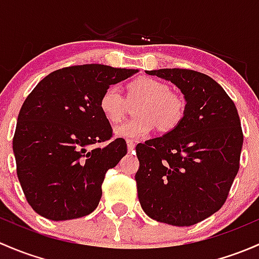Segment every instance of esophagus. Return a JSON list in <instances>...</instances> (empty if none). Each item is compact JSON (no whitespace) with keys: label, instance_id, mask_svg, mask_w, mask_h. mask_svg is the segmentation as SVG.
<instances>
[{"label":"esophagus","instance_id":"esophagus-1","mask_svg":"<svg viewBox=\"0 0 259 259\" xmlns=\"http://www.w3.org/2000/svg\"><path fill=\"white\" fill-rule=\"evenodd\" d=\"M127 148H128L130 152L135 148V143H133L132 140H127Z\"/></svg>","mask_w":259,"mask_h":259}]
</instances>
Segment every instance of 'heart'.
<instances>
[{"instance_id": "b5f03b06", "label": "heart", "mask_w": 259, "mask_h": 259, "mask_svg": "<svg viewBox=\"0 0 259 259\" xmlns=\"http://www.w3.org/2000/svg\"><path fill=\"white\" fill-rule=\"evenodd\" d=\"M128 100H141L136 107L137 118L126 121L114 128V133L123 138H143L158 124L161 131L175 128L185 113V103L170 93L169 87L158 79L140 77L128 84ZM100 110L111 123L123 118L127 102L116 84L107 87L100 98Z\"/></svg>"}]
</instances>
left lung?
<instances>
[{"mask_svg":"<svg viewBox=\"0 0 259 259\" xmlns=\"http://www.w3.org/2000/svg\"><path fill=\"white\" fill-rule=\"evenodd\" d=\"M183 93L185 113L162 137L136 147L142 209L167 225L192 226L226 202L239 169L243 133L233 101L213 78L182 68L146 71Z\"/></svg>","mask_w":259,"mask_h":259,"instance_id":"obj_1","label":"left lung"}]
</instances>
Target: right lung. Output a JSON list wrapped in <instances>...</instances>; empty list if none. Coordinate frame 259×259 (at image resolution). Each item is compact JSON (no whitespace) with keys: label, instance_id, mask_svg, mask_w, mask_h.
<instances>
[{"label":"right lung","instance_id":"1","mask_svg":"<svg viewBox=\"0 0 259 259\" xmlns=\"http://www.w3.org/2000/svg\"><path fill=\"white\" fill-rule=\"evenodd\" d=\"M137 72L96 63L71 66L50 73L27 96L18 113L13 153L34 212L67 221L97 208L106 172L127 153L123 138L93 147L112 138L100 98L111 84Z\"/></svg>","mask_w":259,"mask_h":259}]
</instances>
